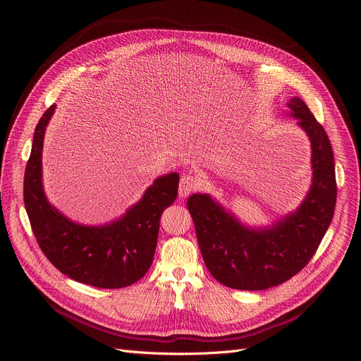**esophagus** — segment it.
<instances>
[{"label":"esophagus","mask_w":361,"mask_h":361,"mask_svg":"<svg viewBox=\"0 0 361 361\" xmlns=\"http://www.w3.org/2000/svg\"><path fill=\"white\" fill-rule=\"evenodd\" d=\"M197 181L193 176H188V174H184L180 180V187H178V195L180 197H187L190 196L196 188H197Z\"/></svg>","instance_id":"1"}]
</instances>
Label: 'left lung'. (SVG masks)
<instances>
[{"label":"left lung","mask_w":361,"mask_h":361,"mask_svg":"<svg viewBox=\"0 0 361 361\" xmlns=\"http://www.w3.org/2000/svg\"><path fill=\"white\" fill-rule=\"evenodd\" d=\"M287 106L312 147V184L295 211L272 225L250 226L211 195L195 193L187 200L206 268L225 287L259 291L288 281L313 257L334 218L336 181L329 137L300 98H291Z\"/></svg>","instance_id":"8db88e82"}]
</instances>
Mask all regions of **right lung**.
Masks as SVG:
<instances>
[{"label": "right lung", "mask_w": 361, "mask_h": 361, "mask_svg": "<svg viewBox=\"0 0 361 361\" xmlns=\"http://www.w3.org/2000/svg\"><path fill=\"white\" fill-rule=\"evenodd\" d=\"M51 105L37 123L25 171L23 196L41 250L61 274L98 288H123L137 282L155 256L159 219L178 193L177 173L158 177L123 216L104 225H83L49 203L42 183V149Z\"/></svg>", "instance_id": "obj_1"}]
</instances>
